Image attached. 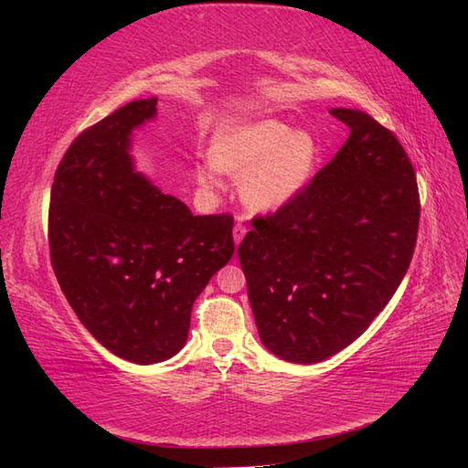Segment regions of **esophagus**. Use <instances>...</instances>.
Returning <instances> with one entry per match:
<instances>
[{"label":"esophagus","instance_id":"obj_1","mask_svg":"<svg viewBox=\"0 0 468 468\" xmlns=\"http://www.w3.org/2000/svg\"><path fill=\"white\" fill-rule=\"evenodd\" d=\"M232 236H234V244L238 246L244 239V236H246V226L242 222H236L234 224V230H232Z\"/></svg>","mask_w":468,"mask_h":468}]
</instances>
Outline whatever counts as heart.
<instances>
[{"label":"heart","instance_id":"b5f03b06","mask_svg":"<svg viewBox=\"0 0 468 468\" xmlns=\"http://www.w3.org/2000/svg\"><path fill=\"white\" fill-rule=\"evenodd\" d=\"M210 164L197 167V183L220 189L222 174L239 179L242 201L261 212L291 203L313 179L320 162L318 138L281 121L224 124L208 144Z\"/></svg>","mask_w":468,"mask_h":468}]
</instances>
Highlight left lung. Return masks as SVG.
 Segmentation results:
<instances>
[{
	"mask_svg": "<svg viewBox=\"0 0 468 468\" xmlns=\"http://www.w3.org/2000/svg\"><path fill=\"white\" fill-rule=\"evenodd\" d=\"M330 112L349 126L342 150L238 248L261 344L289 363L356 342L399 289L418 236V183L399 140L359 109Z\"/></svg>",
	"mask_w": 468,
	"mask_h": 468,
	"instance_id": "8db88e82",
	"label": "left lung"
}]
</instances>
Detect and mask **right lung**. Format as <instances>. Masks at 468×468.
I'll return each mask as SVG.
<instances>
[{
  "mask_svg": "<svg viewBox=\"0 0 468 468\" xmlns=\"http://www.w3.org/2000/svg\"><path fill=\"white\" fill-rule=\"evenodd\" d=\"M155 105L138 99L83 131L56 169L48 212L69 306L99 344L136 365L179 353L195 299L234 253L232 217H193L136 172L133 134Z\"/></svg>",
  "mask_w": 468,
  "mask_h": 468,
  "instance_id": "1",
  "label": "right lung"
}]
</instances>
